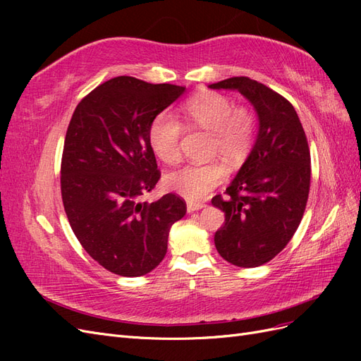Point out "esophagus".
I'll list each match as a JSON object with an SVG mask.
<instances>
[{
  "instance_id": "34e87169",
  "label": "esophagus",
  "mask_w": 361,
  "mask_h": 361,
  "mask_svg": "<svg viewBox=\"0 0 361 361\" xmlns=\"http://www.w3.org/2000/svg\"><path fill=\"white\" fill-rule=\"evenodd\" d=\"M203 207H206L204 203H192V202H188V203H187V211H188V212L200 211V209H203Z\"/></svg>"
}]
</instances>
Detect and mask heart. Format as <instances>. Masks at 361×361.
I'll return each mask as SVG.
<instances>
[{
	"instance_id": "heart-1",
	"label": "heart",
	"mask_w": 361,
	"mask_h": 361,
	"mask_svg": "<svg viewBox=\"0 0 361 361\" xmlns=\"http://www.w3.org/2000/svg\"><path fill=\"white\" fill-rule=\"evenodd\" d=\"M185 122L211 133V154H220L231 162L241 161L250 152L255 138V117L247 108L235 106L231 97L216 92L192 96L180 106ZM182 125L169 111L154 117L149 126V145L154 154L166 164L180 157ZM221 162L187 164L166 176V187L188 200H202L226 179Z\"/></svg>"
}]
</instances>
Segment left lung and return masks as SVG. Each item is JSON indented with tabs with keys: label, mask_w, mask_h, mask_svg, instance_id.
<instances>
[{
	"label": "left lung",
	"mask_w": 361,
	"mask_h": 361,
	"mask_svg": "<svg viewBox=\"0 0 361 361\" xmlns=\"http://www.w3.org/2000/svg\"><path fill=\"white\" fill-rule=\"evenodd\" d=\"M209 89L236 90L255 106L256 143L226 190L212 204L226 215L215 247L228 264L256 268L288 245L301 223L310 190V150L292 104L269 87L233 76Z\"/></svg>",
	"instance_id": "obj_1"
}]
</instances>
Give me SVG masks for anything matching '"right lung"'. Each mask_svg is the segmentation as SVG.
Listing matches in <instances>:
<instances>
[{
    "instance_id": "add662e5",
    "label": "right lung",
    "mask_w": 361,
    "mask_h": 361,
    "mask_svg": "<svg viewBox=\"0 0 361 361\" xmlns=\"http://www.w3.org/2000/svg\"><path fill=\"white\" fill-rule=\"evenodd\" d=\"M183 92L117 76L81 99L71 118L61 158L64 211L82 248L113 274L155 269L167 253L170 227L187 212L171 192L141 200L161 178L150 122Z\"/></svg>"
}]
</instances>
